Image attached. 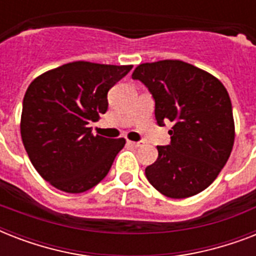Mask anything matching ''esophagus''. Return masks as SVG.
Returning a JSON list of instances; mask_svg holds the SVG:
<instances>
[{
	"label": "esophagus",
	"mask_w": 256,
	"mask_h": 256,
	"mask_svg": "<svg viewBox=\"0 0 256 256\" xmlns=\"http://www.w3.org/2000/svg\"><path fill=\"white\" fill-rule=\"evenodd\" d=\"M128 144H130L132 148H142V146H144V142H132V140H128Z\"/></svg>",
	"instance_id": "1"
}]
</instances>
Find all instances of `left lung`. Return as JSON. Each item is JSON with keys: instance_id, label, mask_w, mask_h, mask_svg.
<instances>
[{"instance_id": "8db88e82", "label": "left lung", "mask_w": 256, "mask_h": 256, "mask_svg": "<svg viewBox=\"0 0 256 256\" xmlns=\"http://www.w3.org/2000/svg\"><path fill=\"white\" fill-rule=\"evenodd\" d=\"M132 77L148 86L156 100L160 126L174 124L168 146L144 170L164 196L188 198L214 182L228 160L235 140L231 100L212 74L179 60L140 64Z\"/></svg>"}]
</instances>
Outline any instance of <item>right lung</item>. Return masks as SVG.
<instances>
[{
    "mask_svg": "<svg viewBox=\"0 0 256 256\" xmlns=\"http://www.w3.org/2000/svg\"><path fill=\"white\" fill-rule=\"evenodd\" d=\"M132 68L76 61L32 81L22 104V144L52 186L80 194L108 175L126 140L94 136L88 124L106 112L108 92Z\"/></svg>",
    "mask_w": 256,
    "mask_h": 256,
    "instance_id": "add662e5",
    "label": "right lung"
}]
</instances>
